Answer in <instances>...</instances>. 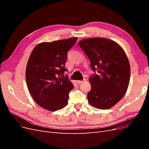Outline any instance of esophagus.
<instances>
[{
	"mask_svg": "<svg viewBox=\"0 0 149 149\" xmlns=\"http://www.w3.org/2000/svg\"><path fill=\"white\" fill-rule=\"evenodd\" d=\"M86 79H84L83 81H80V80H78V81H77V83H78V84H80V83H83L84 81H86Z\"/></svg>",
	"mask_w": 149,
	"mask_h": 149,
	"instance_id": "1",
	"label": "esophagus"
}]
</instances>
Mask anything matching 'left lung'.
<instances>
[{"mask_svg": "<svg viewBox=\"0 0 149 149\" xmlns=\"http://www.w3.org/2000/svg\"><path fill=\"white\" fill-rule=\"evenodd\" d=\"M82 48L97 74L89 78L91 89L88 93L89 103L100 109L113 107L127 91L130 68L127 55L118 43L105 38L80 40Z\"/></svg>", "mask_w": 149, "mask_h": 149, "instance_id": "obj_1", "label": "left lung"}]
</instances>
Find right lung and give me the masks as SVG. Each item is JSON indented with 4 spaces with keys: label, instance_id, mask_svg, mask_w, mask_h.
I'll return each instance as SVG.
<instances>
[{
    "label": "right lung",
    "instance_id": "obj_1",
    "mask_svg": "<svg viewBox=\"0 0 149 149\" xmlns=\"http://www.w3.org/2000/svg\"><path fill=\"white\" fill-rule=\"evenodd\" d=\"M78 38L38 44L31 52L26 67V81L35 102L43 109L55 111L68 104L69 93L74 86L64 67L67 53Z\"/></svg>",
    "mask_w": 149,
    "mask_h": 149
}]
</instances>
